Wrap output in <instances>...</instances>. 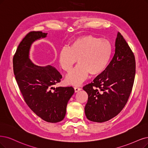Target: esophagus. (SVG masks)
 Returning a JSON list of instances; mask_svg holds the SVG:
<instances>
[{
    "label": "esophagus",
    "mask_w": 148,
    "mask_h": 148,
    "mask_svg": "<svg viewBox=\"0 0 148 148\" xmlns=\"http://www.w3.org/2000/svg\"><path fill=\"white\" fill-rule=\"evenodd\" d=\"M81 90V88H79V86H74V90H75V92H78L79 91H80Z\"/></svg>",
    "instance_id": "1"
}]
</instances>
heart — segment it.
<instances>
[{
	"label": "heart",
	"instance_id": "heart-1",
	"mask_svg": "<svg viewBox=\"0 0 148 148\" xmlns=\"http://www.w3.org/2000/svg\"><path fill=\"white\" fill-rule=\"evenodd\" d=\"M113 53L108 40L91 35L80 36L69 47H63L58 53V62L63 71L69 73L77 59L79 64L66 79L68 84L79 85L88 74L98 75L106 70Z\"/></svg>",
	"mask_w": 148,
	"mask_h": 148
}]
</instances>
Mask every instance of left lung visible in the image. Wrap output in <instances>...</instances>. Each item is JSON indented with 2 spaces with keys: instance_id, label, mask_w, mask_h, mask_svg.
<instances>
[{
  "instance_id": "left-lung-1",
  "label": "left lung",
  "mask_w": 148,
  "mask_h": 148,
  "mask_svg": "<svg viewBox=\"0 0 148 148\" xmlns=\"http://www.w3.org/2000/svg\"><path fill=\"white\" fill-rule=\"evenodd\" d=\"M135 75L134 53L119 32L112 61L92 82L83 87L88 94L85 113L90 121L103 123L116 116L129 99Z\"/></svg>"
}]
</instances>
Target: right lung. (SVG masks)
Wrapping results in <instances>:
<instances>
[{
  "label": "right lung",
  "instance_id": "obj_1",
  "mask_svg": "<svg viewBox=\"0 0 148 148\" xmlns=\"http://www.w3.org/2000/svg\"><path fill=\"white\" fill-rule=\"evenodd\" d=\"M47 34L30 32L19 45L13 59V71L25 102L37 116L48 123L64 119L68 101L74 94L72 86L56 87L62 75L51 65L40 66L30 58L34 41L46 38Z\"/></svg>",
  "mask_w": 148,
  "mask_h": 148
}]
</instances>
